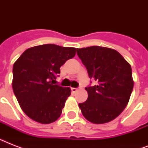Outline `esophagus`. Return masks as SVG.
Returning a JSON list of instances; mask_svg holds the SVG:
<instances>
[{"label": "esophagus", "instance_id": "1", "mask_svg": "<svg viewBox=\"0 0 148 148\" xmlns=\"http://www.w3.org/2000/svg\"><path fill=\"white\" fill-rule=\"evenodd\" d=\"M71 91L73 93H76L77 91V88H71Z\"/></svg>", "mask_w": 148, "mask_h": 148}]
</instances>
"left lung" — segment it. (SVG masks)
<instances>
[{
  "instance_id": "8db88e82",
  "label": "left lung",
  "mask_w": 148,
  "mask_h": 148,
  "mask_svg": "<svg viewBox=\"0 0 148 148\" xmlns=\"http://www.w3.org/2000/svg\"><path fill=\"white\" fill-rule=\"evenodd\" d=\"M77 53L97 85L86 88L88 100L79 103L82 114L93 124H105L119 116L128 103L134 88L130 64L117 51L92 46Z\"/></svg>"
}]
</instances>
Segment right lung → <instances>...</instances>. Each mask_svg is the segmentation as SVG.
<instances>
[{
  "instance_id": "add662e5",
  "label": "right lung",
  "mask_w": 148,
  "mask_h": 148,
  "mask_svg": "<svg viewBox=\"0 0 148 148\" xmlns=\"http://www.w3.org/2000/svg\"><path fill=\"white\" fill-rule=\"evenodd\" d=\"M75 54L74 47L49 44L30 47L15 61L13 90L31 119L47 124L59 118L71 90L53 81L60 74V67Z\"/></svg>"
}]
</instances>
